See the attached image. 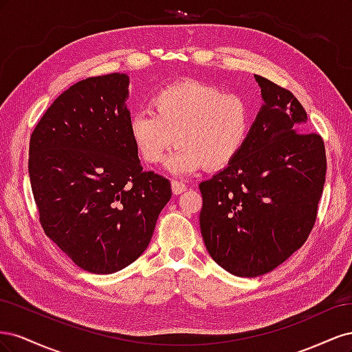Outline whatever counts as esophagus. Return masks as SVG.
Returning a JSON list of instances; mask_svg holds the SVG:
<instances>
[{"label": "esophagus", "instance_id": "obj_1", "mask_svg": "<svg viewBox=\"0 0 352 352\" xmlns=\"http://www.w3.org/2000/svg\"><path fill=\"white\" fill-rule=\"evenodd\" d=\"M172 190H173L175 195H179V194L185 192L186 185L182 184V182H179V180H172Z\"/></svg>", "mask_w": 352, "mask_h": 352}]
</instances>
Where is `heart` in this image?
Returning <instances> with one entry per match:
<instances>
[{
  "instance_id": "b5f03b06",
  "label": "heart",
  "mask_w": 352,
  "mask_h": 352,
  "mask_svg": "<svg viewBox=\"0 0 352 352\" xmlns=\"http://www.w3.org/2000/svg\"><path fill=\"white\" fill-rule=\"evenodd\" d=\"M254 122L251 102L241 94L197 80L172 83L157 91L151 111L132 114L129 132L144 162L158 164L175 142L167 167L177 175L204 166L220 170L229 166L247 144Z\"/></svg>"
}]
</instances>
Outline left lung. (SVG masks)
Returning a JSON list of instances; mask_svg holds the SVG:
<instances>
[{
  "mask_svg": "<svg viewBox=\"0 0 352 352\" xmlns=\"http://www.w3.org/2000/svg\"><path fill=\"white\" fill-rule=\"evenodd\" d=\"M264 105L243 150L199 184V228L208 254L241 278H257L301 248L317 219L326 180L323 138L304 131L291 91L255 74Z\"/></svg>",
  "mask_w": 352,
  "mask_h": 352,
  "instance_id": "obj_1",
  "label": "left lung"
}]
</instances>
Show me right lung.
I'll return each instance as SVG.
<instances>
[{
  "instance_id": "right-lung-1",
  "label": "right lung",
  "mask_w": 352,
  "mask_h": 352,
  "mask_svg": "<svg viewBox=\"0 0 352 352\" xmlns=\"http://www.w3.org/2000/svg\"><path fill=\"white\" fill-rule=\"evenodd\" d=\"M129 78L111 73L63 92L30 135L29 177L45 235L80 269L110 274L146 250L172 198L131 138Z\"/></svg>"
}]
</instances>
